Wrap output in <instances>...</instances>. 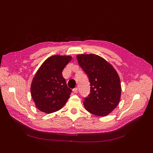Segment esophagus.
Instances as JSON below:
<instances>
[{"mask_svg":"<svg viewBox=\"0 0 153 153\" xmlns=\"http://www.w3.org/2000/svg\"><path fill=\"white\" fill-rule=\"evenodd\" d=\"M73 91L74 93H77V92H78V88L77 87L74 88V89H73Z\"/></svg>","mask_w":153,"mask_h":153,"instance_id":"obj_1","label":"esophagus"}]
</instances>
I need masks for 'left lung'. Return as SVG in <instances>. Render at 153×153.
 Listing matches in <instances>:
<instances>
[{"label":"left lung","instance_id":"left-lung-1","mask_svg":"<svg viewBox=\"0 0 153 153\" xmlns=\"http://www.w3.org/2000/svg\"><path fill=\"white\" fill-rule=\"evenodd\" d=\"M76 58L90 82V94L84 98V107L98 116L108 115L116 108L121 98V81L117 71L99 55L80 54Z\"/></svg>","mask_w":153,"mask_h":153}]
</instances>
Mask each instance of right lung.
<instances>
[{
	"label": "right lung",
	"mask_w": 153,
	"mask_h": 153,
	"mask_svg": "<svg viewBox=\"0 0 153 153\" xmlns=\"http://www.w3.org/2000/svg\"><path fill=\"white\" fill-rule=\"evenodd\" d=\"M72 57L55 55L48 58L35 74L32 81V98L38 110L51 114L61 109L70 97L62 70Z\"/></svg>",
	"instance_id": "add662e5"
}]
</instances>
